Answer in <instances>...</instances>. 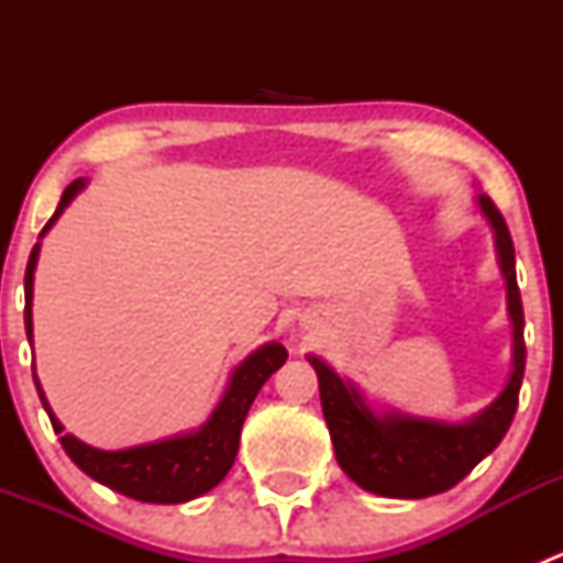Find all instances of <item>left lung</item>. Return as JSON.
<instances>
[{
	"label": "left lung",
	"instance_id": "left-lung-1",
	"mask_svg": "<svg viewBox=\"0 0 563 563\" xmlns=\"http://www.w3.org/2000/svg\"><path fill=\"white\" fill-rule=\"evenodd\" d=\"M482 214L496 231L498 266L507 280V308L515 327L512 376L501 395L468 422L376 413L362 391L343 382L323 360L310 354L321 389V408L334 457L340 468L362 487L387 498H428L455 487L482 457L490 455L512 424L518 411L520 384L526 371L523 302L515 277V245L501 212L487 196L476 198Z\"/></svg>",
	"mask_w": 563,
	"mask_h": 563
}]
</instances>
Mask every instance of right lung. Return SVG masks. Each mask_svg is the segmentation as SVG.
I'll use <instances>...</instances> for the list:
<instances>
[{
    "instance_id": "add662e5",
    "label": "right lung",
    "mask_w": 563,
    "mask_h": 563,
    "mask_svg": "<svg viewBox=\"0 0 563 563\" xmlns=\"http://www.w3.org/2000/svg\"><path fill=\"white\" fill-rule=\"evenodd\" d=\"M84 187V179L70 181L62 192V201L56 207L54 218L45 223V231L54 225V220L65 212L67 203L76 198V192ZM40 234V236H43ZM40 242L32 247L30 264H26L24 275V291H26V308H24V323H26V338L32 340V280H35V266H37ZM288 360V351L280 343H266L258 351L247 356L231 376L229 389H225L223 400L212 411V417L201 424L198 430L185 435H174V439L155 441V444H141L130 446V450L106 452L95 450V446L84 444L76 435L65 433L62 435V446L70 455L73 463L92 476L100 485L111 487V490L122 493V496L135 498L144 504H185L190 498L203 496L212 490L214 485L223 482L229 468L234 465L236 450H240V433L245 417L253 406L255 395L264 387L266 378ZM35 371V367H32ZM35 387L43 408L48 411L51 424L56 433H62L59 419L51 411L48 400H45L43 389L35 376Z\"/></svg>"
}]
</instances>
